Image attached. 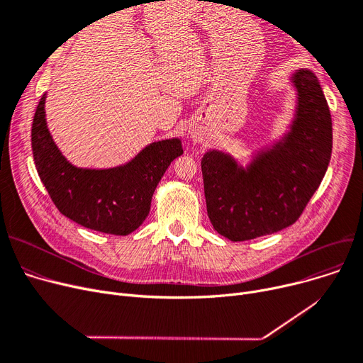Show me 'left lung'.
Instances as JSON below:
<instances>
[{
  "mask_svg": "<svg viewBox=\"0 0 363 363\" xmlns=\"http://www.w3.org/2000/svg\"><path fill=\"white\" fill-rule=\"evenodd\" d=\"M296 107L287 132L242 166L230 152L201 159L207 215L231 241L253 240L293 225L318 189L333 151L331 113L311 69L290 76Z\"/></svg>",
  "mask_w": 363,
  "mask_h": 363,
  "instance_id": "1",
  "label": "left lung"
}]
</instances>
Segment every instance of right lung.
Segmentation results:
<instances>
[{
    "label": "right lung",
    "mask_w": 363,
    "mask_h": 363,
    "mask_svg": "<svg viewBox=\"0 0 363 363\" xmlns=\"http://www.w3.org/2000/svg\"><path fill=\"white\" fill-rule=\"evenodd\" d=\"M41 97L32 123L33 160L44 186L60 213L94 231L128 235L145 220L151 199L169 164L184 150L179 138L145 145L138 155L114 167L72 164L54 143Z\"/></svg>",
    "instance_id": "right-lung-1"
}]
</instances>
